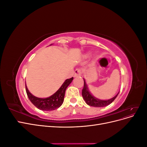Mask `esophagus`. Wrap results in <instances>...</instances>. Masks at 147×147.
<instances>
[{
	"mask_svg": "<svg viewBox=\"0 0 147 147\" xmlns=\"http://www.w3.org/2000/svg\"><path fill=\"white\" fill-rule=\"evenodd\" d=\"M82 70L80 69H77L75 70V72H74V77H80L82 75Z\"/></svg>",
	"mask_w": 147,
	"mask_h": 147,
	"instance_id": "esophagus-1",
	"label": "esophagus"
}]
</instances>
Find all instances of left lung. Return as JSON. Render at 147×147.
<instances>
[{"label":"left lung","mask_w":147,"mask_h":147,"mask_svg":"<svg viewBox=\"0 0 147 147\" xmlns=\"http://www.w3.org/2000/svg\"><path fill=\"white\" fill-rule=\"evenodd\" d=\"M84 80V86L82 90V96L83 99L85 100L86 103L90 106L92 107H105L107 105H108L110 104L112 102L116 99V97L118 95L119 92L118 94L114 96L113 98L109 99V100H100L99 99H97L96 97H94L90 93V91L88 90V88L87 84L86 83L85 80Z\"/></svg>","instance_id":"1"}]
</instances>
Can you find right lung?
Listing matches in <instances>:
<instances>
[{
  "label": "right lung",
  "instance_id": "add662e5",
  "mask_svg": "<svg viewBox=\"0 0 147 147\" xmlns=\"http://www.w3.org/2000/svg\"><path fill=\"white\" fill-rule=\"evenodd\" d=\"M73 79V77L67 79L55 94H53L50 97H47V98H38V97L33 96L29 91L26 84V93H27L28 98L30 102L37 109L45 111L54 110L60 107L61 105L63 104L66 88L72 82Z\"/></svg>",
  "mask_w": 147,
  "mask_h": 147
}]
</instances>
